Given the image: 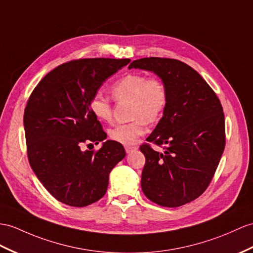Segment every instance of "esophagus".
<instances>
[{
  "instance_id": "1",
  "label": "esophagus",
  "mask_w": 253,
  "mask_h": 253,
  "mask_svg": "<svg viewBox=\"0 0 253 253\" xmlns=\"http://www.w3.org/2000/svg\"><path fill=\"white\" fill-rule=\"evenodd\" d=\"M136 149H137L136 146H126V153H131L132 151H135Z\"/></svg>"
}]
</instances>
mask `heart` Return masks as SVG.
Returning <instances> with one entry per match:
<instances>
[{
	"instance_id": "1",
	"label": "heart",
	"mask_w": 253,
	"mask_h": 253,
	"mask_svg": "<svg viewBox=\"0 0 253 253\" xmlns=\"http://www.w3.org/2000/svg\"><path fill=\"white\" fill-rule=\"evenodd\" d=\"M112 93L117 100L132 102V117L135 120L117 125L109 130L110 138L126 146L133 145L145 133V121L151 123L161 118L169 103V89L164 80L139 73L126 74L116 80ZM90 108L98 120H112L110 98L101 92L92 96Z\"/></svg>"
}]
</instances>
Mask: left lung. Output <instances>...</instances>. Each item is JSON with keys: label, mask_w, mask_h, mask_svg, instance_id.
Wrapping results in <instances>:
<instances>
[{"label": "left lung", "mask_w": 253, "mask_h": 253, "mask_svg": "<svg viewBox=\"0 0 253 253\" xmlns=\"http://www.w3.org/2000/svg\"><path fill=\"white\" fill-rule=\"evenodd\" d=\"M128 69L153 72L169 89L163 117L139 147L146 163L141 189L151 202L179 207L198 199L211 183L225 146L223 108L200 74L179 60L143 58Z\"/></svg>", "instance_id": "obj_1"}]
</instances>
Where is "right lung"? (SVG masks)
Returning <instances> with one entry per match:
<instances>
[{"label": "right lung", "mask_w": 253, "mask_h": 253, "mask_svg": "<svg viewBox=\"0 0 253 253\" xmlns=\"http://www.w3.org/2000/svg\"><path fill=\"white\" fill-rule=\"evenodd\" d=\"M130 59H79L59 65L42 78L24 109L29 163L54 199L84 207L102 199L109 173L126 157L123 146L106 140L101 149L82 150L107 137L92 114L91 98ZM88 145V146H89Z\"/></svg>", "instance_id": "right-lung-1"}]
</instances>
